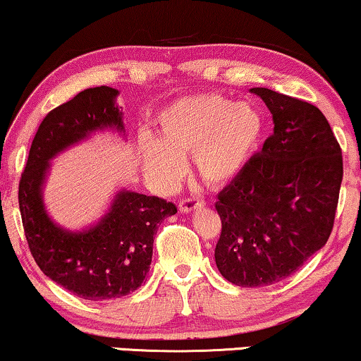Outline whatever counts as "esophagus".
<instances>
[{"mask_svg":"<svg viewBox=\"0 0 361 361\" xmlns=\"http://www.w3.org/2000/svg\"><path fill=\"white\" fill-rule=\"evenodd\" d=\"M203 207V202L200 200H195V198H182L179 202V210L182 213H190V212H195L198 208Z\"/></svg>","mask_w":361,"mask_h":361,"instance_id":"obj_1","label":"esophagus"}]
</instances>
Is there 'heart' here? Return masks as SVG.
I'll list each match as a JSON object with an SVG mask.
<instances>
[{
	"mask_svg": "<svg viewBox=\"0 0 361 361\" xmlns=\"http://www.w3.org/2000/svg\"><path fill=\"white\" fill-rule=\"evenodd\" d=\"M159 138L140 137L145 172L163 189L184 177L187 158L213 189L233 184L262 142L265 122L257 107L218 92L189 96L166 107L158 118Z\"/></svg>",
	"mask_w": 361,
	"mask_h": 361,
	"instance_id": "obj_1",
	"label": "heart"
}]
</instances>
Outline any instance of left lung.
Here are the masks:
<instances>
[{
	"label": "left lung",
	"mask_w": 361,
	"mask_h": 361,
	"mask_svg": "<svg viewBox=\"0 0 361 361\" xmlns=\"http://www.w3.org/2000/svg\"><path fill=\"white\" fill-rule=\"evenodd\" d=\"M250 92L269 107L274 133L215 203L216 267L244 288L281 281L324 247L343 176L341 146L319 109L267 87Z\"/></svg>",
	"instance_id": "left-lung-1"
}]
</instances>
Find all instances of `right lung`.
I'll use <instances>...</instances> for the list:
<instances>
[{"label":"right lung","mask_w":361,"mask_h":361,"mask_svg":"<svg viewBox=\"0 0 361 361\" xmlns=\"http://www.w3.org/2000/svg\"><path fill=\"white\" fill-rule=\"evenodd\" d=\"M117 96L114 87H90L47 114L19 182L20 218L34 260L50 280L90 301L117 300L142 286L158 226L177 213L164 198L127 189L117 190L107 212L82 229L60 226L47 212L51 159L106 130L125 137Z\"/></svg>","instance_id":"add662e5"}]
</instances>
